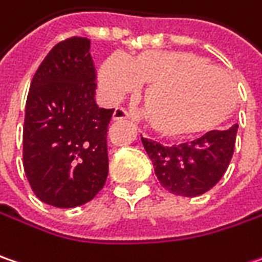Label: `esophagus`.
<instances>
[{
	"label": "esophagus",
	"mask_w": 262,
	"mask_h": 262,
	"mask_svg": "<svg viewBox=\"0 0 262 262\" xmlns=\"http://www.w3.org/2000/svg\"><path fill=\"white\" fill-rule=\"evenodd\" d=\"M113 119L115 121H125V119H129V113L125 107H118L116 111L113 112Z\"/></svg>",
	"instance_id": "obj_1"
}]
</instances>
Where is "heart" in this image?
I'll return each mask as SVG.
<instances>
[{
  "mask_svg": "<svg viewBox=\"0 0 262 262\" xmlns=\"http://www.w3.org/2000/svg\"><path fill=\"white\" fill-rule=\"evenodd\" d=\"M150 84L144 106L153 131L169 140L214 129L231 111L230 78L209 60L191 53L146 50L131 60L115 54L100 72L104 97L119 101Z\"/></svg>",
  "mask_w": 262,
  "mask_h": 262,
  "instance_id": "obj_1",
  "label": "heart"
}]
</instances>
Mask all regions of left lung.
Returning a JSON list of instances; mask_svg holds the SVG:
<instances>
[{
    "mask_svg": "<svg viewBox=\"0 0 262 262\" xmlns=\"http://www.w3.org/2000/svg\"><path fill=\"white\" fill-rule=\"evenodd\" d=\"M237 125L226 131H209L201 138L180 146L165 147L141 137L153 162L155 174L162 187L186 198H194L211 190L229 168Z\"/></svg>",
    "mask_w": 262,
    "mask_h": 262,
    "instance_id": "8db88e82",
    "label": "left lung"
}]
</instances>
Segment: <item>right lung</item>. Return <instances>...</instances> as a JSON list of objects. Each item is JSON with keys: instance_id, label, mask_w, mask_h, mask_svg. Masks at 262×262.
Wrapping results in <instances>:
<instances>
[{"instance_id": "1", "label": "right lung", "mask_w": 262, "mask_h": 262, "mask_svg": "<svg viewBox=\"0 0 262 262\" xmlns=\"http://www.w3.org/2000/svg\"><path fill=\"white\" fill-rule=\"evenodd\" d=\"M91 41L72 36L47 54L29 88L23 168L33 193L57 208L94 199L107 172V126L115 109L96 103Z\"/></svg>"}]
</instances>
